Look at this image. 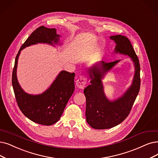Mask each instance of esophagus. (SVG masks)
<instances>
[{
  "instance_id": "esophagus-1",
  "label": "esophagus",
  "mask_w": 158,
  "mask_h": 158,
  "mask_svg": "<svg viewBox=\"0 0 158 158\" xmlns=\"http://www.w3.org/2000/svg\"><path fill=\"white\" fill-rule=\"evenodd\" d=\"M87 78L85 77H80L77 80V82H76V84H77V86L79 89H84L85 87L86 84H87Z\"/></svg>"
}]
</instances>
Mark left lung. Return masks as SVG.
I'll use <instances>...</instances> for the list:
<instances>
[{
  "instance_id": "obj_1",
  "label": "left lung",
  "mask_w": 158,
  "mask_h": 158,
  "mask_svg": "<svg viewBox=\"0 0 158 158\" xmlns=\"http://www.w3.org/2000/svg\"><path fill=\"white\" fill-rule=\"evenodd\" d=\"M116 43L114 52L127 55L133 61L135 73L131 85L121 97L110 100L104 91L102 80L105 74L114 67L120 60L106 63L101 61L88 70L91 84L84 93L86 98V121L94 129L103 130L115 127L128 117L139 91L140 65L130 40L121 35L110 36Z\"/></svg>"
}]
</instances>
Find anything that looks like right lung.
I'll return each mask as SVG.
<instances>
[{
    "instance_id": "right-lung-1",
    "label": "right lung",
    "mask_w": 158,
    "mask_h": 158,
    "mask_svg": "<svg viewBox=\"0 0 158 158\" xmlns=\"http://www.w3.org/2000/svg\"><path fill=\"white\" fill-rule=\"evenodd\" d=\"M60 37L55 28L43 26L37 28L19 50L12 73V85L19 108L31 121L42 125L50 126L59 121L74 91L75 73L62 71L45 91L39 94H30L22 89L17 80L18 59L23 48L37 43H47L52 46L58 43L60 45Z\"/></svg>"
}]
</instances>
